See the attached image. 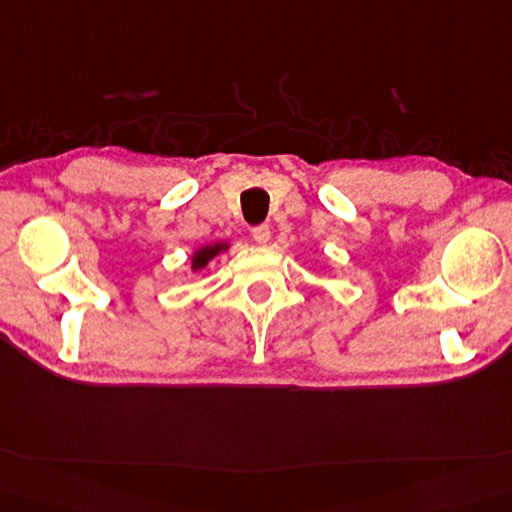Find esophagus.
<instances>
[{"instance_id":"esophagus-1","label":"esophagus","mask_w":512,"mask_h":512,"mask_svg":"<svg viewBox=\"0 0 512 512\" xmlns=\"http://www.w3.org/2000/svg\"><path fill=\"white\" fill-rule=\"evenodd\" d=\"M252 236H254V241L258 245H265L269 241V236H271V229H269V225H256L252 229Z\"/></svg>"}]
</instances>
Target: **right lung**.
Masks as SVG:
<instances>
[{
	"mask_svg": "<svg viewBox=\"0 0 512 512\" xmlns=\"http://www.w3.org/2000/svg\"><path fill=\"white\" fill-rule=\"evenodd\" d=\"M223 245H212V247H203L201 252H196L194 256V269H201L207 265V260L214 258L218 252H221Z\"/></svg>",
	"mask_w": 512,
	"mask_h": 512,
	"instance_id": "obj_1",
	"label": "right lung"
}]
</instances>
